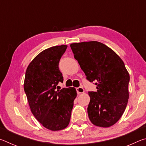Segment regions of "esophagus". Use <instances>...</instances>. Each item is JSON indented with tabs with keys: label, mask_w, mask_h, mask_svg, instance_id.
Returning a JSON list of instances; mask_svg holds the SVG:
<instances>
[{
	"label": "esophagus",
	"mask_w": 146,
	"mask_h": 146,
	"mask_svg": "<svg viewBox=\"0 0 146 146\" xmlns=\"http://www.w3.org/2000/svg\"><path fill=\"white\" fill-rule=\"evenodd\" d=\"M76 92H77L78 94H80V93H83L84 92V90L82 87H78L76 89Z\"/></svg>",
	"instance_id": "1"
}]
</instances>
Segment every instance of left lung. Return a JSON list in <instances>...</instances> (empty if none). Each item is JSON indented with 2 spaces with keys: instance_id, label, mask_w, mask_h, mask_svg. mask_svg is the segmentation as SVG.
<instances>
[{
  "instance_id": "8db88e82",
  "label": "left lung",
  "mask_w": 146,
  "mask_h": 146,
  "mask_svg": "<svg viewBox=\"0 0 146 146\" xmlns=\"http://www.w3.org/2000/svg\"><path fill=\"white\" fill-rule=\"evenodd\" d=\"M70 47L86 79L97 85V91L88 92L89 118L97 126H111L122 117L129 98L130 78L124 63L99 42L73 43Z\"/></svg>"
}]
</instances>
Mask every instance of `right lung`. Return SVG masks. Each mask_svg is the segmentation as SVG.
<instances>
[{"label": "right lung", "mask_w": 146, "mask_h": 146, "mask_svg": "<svg viewBox=\"0 0 146 146\" xmlns=\"http://www.w3.org/2000/svg\"><path fill=\"white\" fill-rule=\"evenodd\" d=\"M66 45L45 49L34 58L26 71L24 89L34 117L51 131L64 129L70 123L75 88L58 89L63 82L58 64L67 49Z\"/></svg>", "instance_id": "right-lung-1"}]
</instances>
